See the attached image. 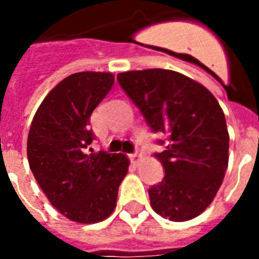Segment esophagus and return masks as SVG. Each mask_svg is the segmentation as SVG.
<instances>
[{
    "instance_id": "esophagus-1",
    "label": "esophagus",
    "mask_w": 259,
    "mask_h": 259,
    "mask_svg": "<svg viewBox=\"0 0 259 259\" xmlns=\"http://www.w3.org/2000/svg\"><path fill=\"white\" fill-rule=\"evenodd\" d=\"M130 159H132L133 163H139L143 159V155H141L140 152H135V154H130Z\"/></svg>"
}]
</instances>
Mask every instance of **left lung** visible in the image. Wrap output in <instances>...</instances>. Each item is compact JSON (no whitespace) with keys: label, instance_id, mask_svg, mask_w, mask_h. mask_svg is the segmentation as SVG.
Listing matches in <instances>:
<instances>
[{"label":"left lung","instance_id":"obj_1","mask_svg":"<svg viewBox=\"0 0 259 259\" xmlns=\"http://www.w3.org/2000/svg\"><path fill=\"white\" fill-rule=\"evenodd\" d=\"M118 81L152 132L168 136L166 148L155 154L165 178L148 190L152 209L174 222L198 217L228 169L229 133L219 102L198 81L168 69L123 72Z\"/></svg>","mask_w":259,"mask_h":259}]
</instances>
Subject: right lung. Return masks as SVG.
<instances>
[{"label": "right lung", "mask_w": 259, "mask_h": 259, "mask_svg": "<svg viewBox=\"0 0 259 259\" xmlns=\"http://www.w3.org/2000/svg\"><path fill=\"white\" fill-rule=\"evenodd\" d=\"M112 73L79 72L65 77L42 100L27 137V159L48 201L77 223L107 219L129 169L124 154L93 152L89 127L97 105L111 91Z\"/></svg>", "instance_id": "obj_1"}]
</instances>
